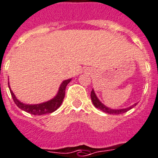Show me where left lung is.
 Wrapping results in <instances>:
<instances>
[{"label":"left lung","mask_w":158,"mask_h":158,"mask_svg":"<svg viewBox=\"0 0 158 158\" xmlns=\"http://www.w3.org/2000/svg\"><path fill=\"white\" fill-rule=\"evenodd\" d=\"M90 97H91V100H92V102L94 104V105L95 106V107L97 108L100 109L101 110L104 111V112L107 113V114H123V113H126L127 112L128 110H129L130 109L133 108L135 105L137 104V103L135 104H132V106L130 107H128L126 108H121V109H113V108H110V107H107L106 105H104L99 99H98V97H97L95 94V91L94 89H93L92 91H91V94H90Z\"/></svg>","instance_id":"obj_1"}]
</instances>
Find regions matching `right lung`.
<instances>
[{
  "label": "right lung",
  "mask_w": 158,
  "mask_h": 158,
  "mask_svg": "<svg viewBox=\"0 0 158 158\" xmlns=\"http://www.w3.org/2000/svg\"><path fill=\"white\" fill-rule=\"evenodd\" d=\"M71 80H72V79H69L64 80L61 82L58 91H57V94H56L55 97H53L52 99L46 101V102H43L37 104H24V103L19 101L11 89L9 82H8V87H9L13 101L19 108L22 109L23 110H25L26 112L34 114V115H43V114H50V113L54 112L61 105L63 100H64V94H64L65 93V88L68 84L71 82Z\"/></svg>",
  "instance_id": "1"
}]
</instances>
